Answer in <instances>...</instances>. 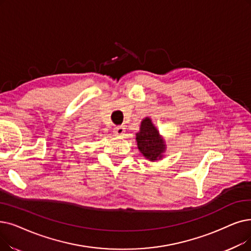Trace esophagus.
<instances>
[{"label":"esophagus","instance_id":"esophagus-1","mask_svg":"<svg viewBox=\"0 0 251 251\" xmlns=\"http://www.w3.org/2000/svg\"><path fill=\"white\" fill-rule=\"evenodd\" d=\"M114 132L117 135H123L125 133V127L124 126H118L114 129Z\"/></svg>","mask_w":251,"mask_h":251}]
</instances>
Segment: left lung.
Segmentation results:
<instances>
[{
    "label": "left lung",
    "mask_w": 251,
    "mask_h": 251,
    "mask_svg": "<svg viewBox=\"0 0 251 251\" xmlns=\"http://www.w3.org/2000/svg\"><path fill=\"white\" fill-rule=\"evenodd\" d=\"M136 141L139 151L148 160L154 162L163 158L166 150L165 141L150 118H145L141 121L139 132L136 133Z\"/></svg>",
    "instance_id": "8db88e82"
}]
</instances>
